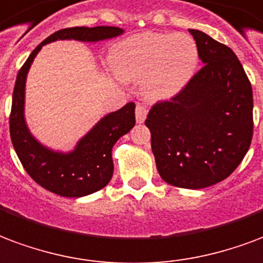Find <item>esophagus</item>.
Here are the masks:
<instances>
[{
	"label": "esophagus",
	"instance_id": "34e87169",
	"mask_svg": "<svg viewBox=\"0 0 263 263\" xmlns=\"http://www.w3.org/2000/svg\"><path fill=\"white\" fill-rule=\"evenodd\" d=\"M147 114V107L143 104V103H138L137 108H135V116H137V122L142 124L145 121Z\"/></svg>",
	"mask_w": 263,
	"mask_h": 263
}]
</instances>
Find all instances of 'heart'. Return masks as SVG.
<instances>
[{"mask_svg":"<svg viewBox=\"0 0 263 263\" xmlns=\"http://www.w3.org/2000/svg\"><path fill=\"white\" fill-rule=\"evenodd\" d=\"M199 61L195 40L182 33H143L117 44L111 65L128 81L145 78L143 92L151 100L176 96L194 77Z\"/></svg>","mask_w":263,"mask_h":263,"instance_id":"heart-1","label":"heart"}]
</instances>
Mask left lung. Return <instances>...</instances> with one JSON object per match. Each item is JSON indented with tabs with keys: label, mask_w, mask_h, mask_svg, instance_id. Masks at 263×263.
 <instances>
[{
	"label": "left lung",
	"mask_w": 263,
	"mask_h": 263,
	"mask_svg": "<svg viewBox=\"0 0 263 263\" xmlns=\"http://www.w3.org/2000/svg\"><path fill=\"white\" fill-rule=\"evenodd\" d=\"M205 64L146 117L159 174L167 184L199 190L238 167L254 134L252 87L231 48L190 29Z\"/></svg>",
	"instance_id": "1"
}]
</instances>
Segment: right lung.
I'll return each instance as SVG.
<instances>
[{
  "label": "right lung",
  "mask_w": 263,
  "mask_h": 263,
  "mask_svg": "<svg viewBox=\"0 0 263 263\" xmlns=\"http://www.w3.org/2000/svg\"><path fill=\"white\" fill-rule=\"evenodd\" d=\"M121 33L122 29L112 26L61 29L40 43L17 72L9 114V134L13 149L29 176L39 185L57 195L79 198L99 191L110 182L114 171L112 146L135 125V104L128 103L100 120L71 153L64 155L48 151L30 135L23 118L25 81L30 64L47 43L65 39L99 42L116 37Z\"/></svg>",
  "instance_id": "add662e5"
}]
</instances>
